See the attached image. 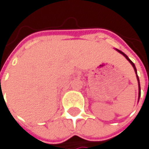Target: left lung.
<instances>
[{
    "label": "left lung",
    "instance_id": "8db88e82",
    "mask_svg": "<svg viewBox=\"0 0 149 149\" xmlns=\"http://www.w3.org/2000/svg\"><path fill=\"white\" fill-rule=\"evenodd\" d=\"M117 50H118L120 53H121V54H122V55H123V56H125V57H126V58H127V59L129 61V62H130V63L133 65V67H134V70H135V72H136V74H137V70H136V68H135V65H134V63H133V62H132V61H131V60L128 58V57H127V56L125 53H123L122 51H120V50H119V49H117ZM137 79H138V82H139V78H138V76H137ZM139 89H140V94H139V95H141V87H140V82H139Z\"/></svg>",
    "mask_w": 149,
    "mask_h": 149
}]
</instances>
